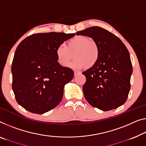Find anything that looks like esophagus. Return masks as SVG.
<instances>
[{"mask_svg":"<svg viewBox=\"0 0 146 146\" xmlns=\"http://www.w3.org/2000/svg\"><path fill=\"white\" fill-rule=\"evenodd\" d=\"M80 73L79 72H78V71H74V75L75 76H77V75H79Z\"/></svg>","mask_w":146,"mask_h":146,"instance_id":"obj_1","label":"esophagus"}]
</instances>
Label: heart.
I'll use <instances>...</instances> for the list:
<instances>
[{
  "instance_id": "b5f03b06",
  "label": "heart",
  "mask_w": 146,
  "mask_h": 146,
  "mask_svg": "<svg viewBox=\"0 0 146 146\" xmlns=\"http://www.w3.org/2000/svg\"><path fill=\"white\" fill-rule=\"evenodd\" d=\"M56 56L58 62L61 66L66 67L73 59L71 66L75 69H90L98 62L100 48L94 40L88 36H75L67 42L66 46L60 44L56 49Z\"/></svg>"
}]
</instances>
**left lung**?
<instances>
[{
    "label": "left lung",
    "instance_id": "left-lung-1",
    "mask_svg": "<svg viewBox=\"0 0 146 146\" xmlns=\"http://www.w3.org/2000/svg\"><path fill=\"white\" fill-rule=\"evenodd\" d=\"M76 35L92 38L100 48L98 62L82 73L86 79L82 90L87 102L104 111L119 108L125 103L130 88L132 66L127 47L115 35L97 26Z\"/></svg>",
    "mask_w": 146,
    "mask_h": 146
}]
</instances>
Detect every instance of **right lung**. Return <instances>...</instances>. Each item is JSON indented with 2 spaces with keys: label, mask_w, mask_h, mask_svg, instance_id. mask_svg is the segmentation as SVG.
Masks as SVG:
<instances>
[{
  "label": "right lung",
  "mask_w": 146,
  "mask_h": 146,
  "mask_svg": "<svg viewBox=\"0 0 146 146\" xmlns=\"http://www.w3.org/2000/svg\"><path fill=\"white\" fill-rule=\"evenodd\" d=\"M75 33L50 32L25 38L17 46L12 64V90L26 110L43 114L62 101L65 84L72 80V69L58 62L56 49Z\"/></svg>",
  "instance_id": "obj_1"
}]
</instances>
